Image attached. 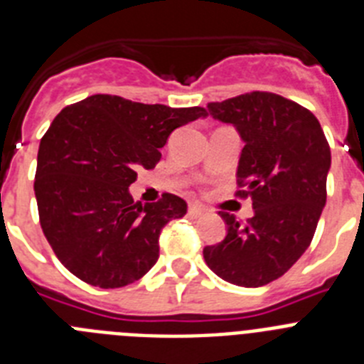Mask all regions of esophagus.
I'll list each match as a JSON object with an SVG mask.
<instances>
[{"instance_id": "esophagus-1", "label": "esophagus", "mask_w": 364, "mask_h": 364, "mask_svg": "<svg viewBox=\"0 0 364 364\" xmlns=\"http://www.w3.org/2000/svg\"><path fill=\"white\" fill-rule=\"evenodd\" d=\"M205 210L202 208V205L198 204H189V215H193V217H200V215H204Z\"/></svg>"}]
</instances>
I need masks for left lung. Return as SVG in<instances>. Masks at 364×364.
<instances>
[{"label":"left lung","instance_id":"left-lung-1","mask_svg":"<svg viewBox=\"0 0 364 364\" xmlns=\"http://www.w3.org/2000/svg\"><path fill=\"white\" fill-rule=\"evenodd\" d=\"M208 109L246 142L235 197L252 198L255 215L240 224L218 211L228 233L204 247L205 264L231 284L259 288L284 275L310 246L326 204L330 146L314 112L275 92H246Z\"/></svg>","mask_w":364,"mask_h":364}]
</instances>
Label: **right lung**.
<instances>
[{
    "instance_id": "right-lung-1",
    "label": "right lung",
    "mask_w": 364,
    "mask_h": 364,
    "mask_svg": "<svg viewBox=\"0 0 364 364\" xmlns=\"http://www.w3.org/2000/svg\"><path fill=\"white\" fill-rule=\"evenodd\" d=\"M205 114L95 95L54 118L38 149L34 193L45 239L73 275L107 290L153 268L160 231L188 204L173 193L134 202L129 186L138 169L156 166L176 127Z\"/></svg>"
}]
</instances>
